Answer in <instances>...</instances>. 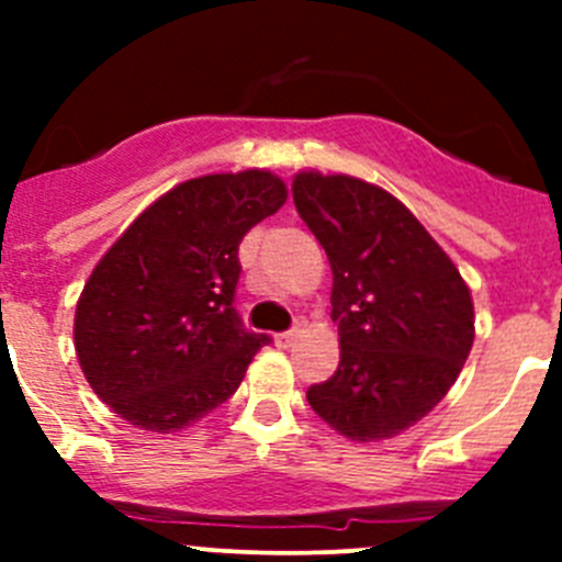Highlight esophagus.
<instances>
[{
  "label": "esophagus",
  "mask_w": 562,
  "mask_h": 562,
  "mask_svg": "<svg viewBox=\"0 0 562 562\" xmlns=\"http://www.w3.org/2000/svg\"><path fill=\"white\" fill-rule=\"evenodd\" d=\"M301 337V329H292V331H284V335H278L276 337V346H281V349H290L292 342Z\"/></svg>",
  "instance_id": "1"
}]
</instances>
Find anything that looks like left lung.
I'll list each match as a JSON object with an SVG mask.
<instances>
[{"label": "left lung", "mask_w": 562, "mask_h": 562, "mask_svg": "<svg viewBox=\"0 0 562 562\" xmlns=\"http://www.w3.org/2000/svg\"><path fill=\"white\" fill-rule=\"evenodd\" d=\"M292 200L331 265L340 362L306 391L351 441L394 439L445 400L475 340L470 286L453 258L385 188L315 168Z\"/></svg>", "instance_id": "left-lung-1"}]
</instances>
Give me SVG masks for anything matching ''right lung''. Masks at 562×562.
Listing matches in <instances>:
<instances>
[{
  "instance_id": "1",
  "label": "right lung",
  "mask_w": 562,
  "mask_h": 562,
  "mask_svg": "<svg viewBox=\"0 0 562 562\" xmlns=\"http://www.w3.org/2000/svg\"><path fill=\"white\" fill-rule=\"evenodd\" d=\"M284 202V180L267 168L193 177L103 252L72 337L83 376L121 419L173 434L236 394L267 342L233 310L238 245Z\"/></svg>"
}]
</instances>
